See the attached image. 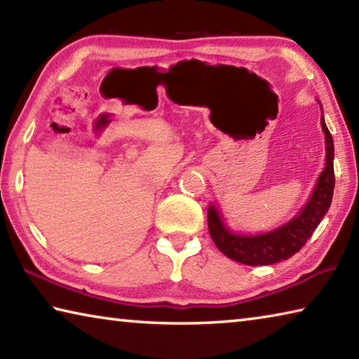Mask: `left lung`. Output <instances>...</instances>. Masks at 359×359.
Here are the masks:
<instances>
[{
  "mask_svg": "<svg viewBox=\"0 0 359 359\" xmlns=\"http://www.w3.org/2000/svg\"><path fill=\"white\" fill-rule=\"evenodd\" d=\"M321 128H323L326 142V166L323 172L320 174L317 187L313 188L309 203L304 205V209L293 220L264 234H234L233 231L224 226L220 212L217 210L215 205L210 204L208 210L209 233L218 250L223 255L247 266H266L288 259L306 245L307 239L311 238L320 222L327 214V209H330L332 201L334 182H336L332 163V136L325 123L323 115H321Z\"/></svg>",
  "mask_w": 359,
  "mask_h": 359,
  "instance_id": "obj_1",
  "label": "left lung"
}]
</instances>
